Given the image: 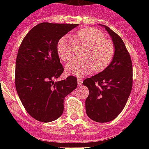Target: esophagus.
<instances>
[{
	"label": "esophagus",
	"instance_id": "1",
	"mask_svg": "<svg viewBox=\"0 0 149 149\" xmlns=\"http://www.w3.org/2000/svg\"><path fill=\"white\" fill-rule=\"evenodd\" d=\"M77 83H78V85H82V84H83V80H82V79H80V78H78V79H77Z\"/></svg>",
	"mask_w": 149,
	"mask_h": 149
}]
</instances>
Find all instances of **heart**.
Segmentation results:
<instances>
[{"instance_id":"1","label":"heart","mask_w":149,"mask_h":149,"mask_svg":"<svg viewBox=\"0 0 149 149\" xmlns=\"http://www.w3.org/2000/svg\"><path fill=\"white\" fill-rule=\"evenodd\" d=\"M73 40L67 36L59 39L57 45L58 56L63 62L72 58L75 42L86 45L82 53L83 58H73L66 65V71L77 76H83L92 70L100 72L107 67L113 59L115 47L113 42L96 29H84L75 34Z\"/></svg>"}]
</instances>
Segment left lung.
Segmentation results:
<instances>
[{"mask_svg":"<svg viewBox=\"0 0 149 149\" xmlns=\"http://www.w3.org/2000/svg\"><path fill=\"white\" fill-rule=\"evenodd\" d=\"M115 47L113 60L98 74L86 78L83 84L89 89L86 99V114L97 122L115 119L126 105L133 84L132 62L120 36L104 26Z\"/></svg>","mask_w":149,"mask_h":149,"instance_id":"obj_1","label":"left lung"}]
</instances>
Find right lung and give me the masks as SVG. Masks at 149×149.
<instances>
[{
    "label": "right lung",
    "mask_w": 149,
    "mask_h": 149,
    "mask_svg": "<svg viewBox=\"0 0 149 149\" xmlns=\"http://www.w3.org/2000/svg\"><path fill=\"white\" fill-rule=\"evenodd\" d=\"M77 24L43 22L28 32L20 45L15 65V87L30 116L41 122L58 119L66 96L77 86V78L70 76L54 82L64 71L57 51L59 39Z\"/></svg>",
    "instance_id": "right-lung-1"
}]
</instances>
